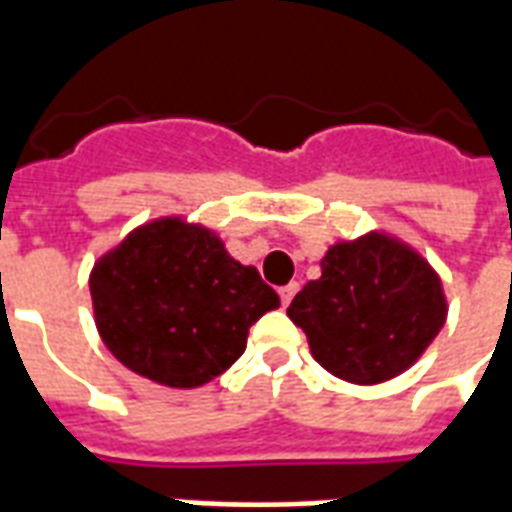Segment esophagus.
Segmentation results:
<instances>
[{"label":"esophagus","instance_id":"1","mask_svg":"<svg viewBox=\"0 0 512 512\" xmlns=\"http://www.w3.org/2000/svg\"><path fill=\"white\" fill-rule=\"evenodd\" d=\"M296 293H299V282H290V285H285V288H279V299H282V304L288 307Z\"/></svg>","mask_w":512,"mask_h":512}]
</instances>
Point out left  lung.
<instances>
[{"label": "left lung", "instance_id": "1", "mask_svg": "<svg viewBox=\"0 0 512 512\" xmlns=\"http://www.w3.org/2000/svg\"><path fill=\"white\" fill-rule=\"evenodd\" d=\"M315 362L348 384H384L428 351L447 321L436 268L384 230L337 241L288 307Z\"/></svg>", "mask_w": 512, "mask_h": 512}]
</instances>
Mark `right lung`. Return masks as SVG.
Here are the masks:
<instances>
[{"instance_id":"add662e5","label":"right lung","mask_w":512,"mask_h":512,"mask_svg":"<svg viewBox=\"0 0 512 512\" xmlns=\"http://www.w3.org/2000/svg\"><path fill=\"white\" fill-rule=\"evenodd\" d=\"M95 329L120 365L172 389L222 376L244 354L249 326L279 296L255 266H241L219 235L161 216L95 260Z\"/></svg>"}]
</instances>
